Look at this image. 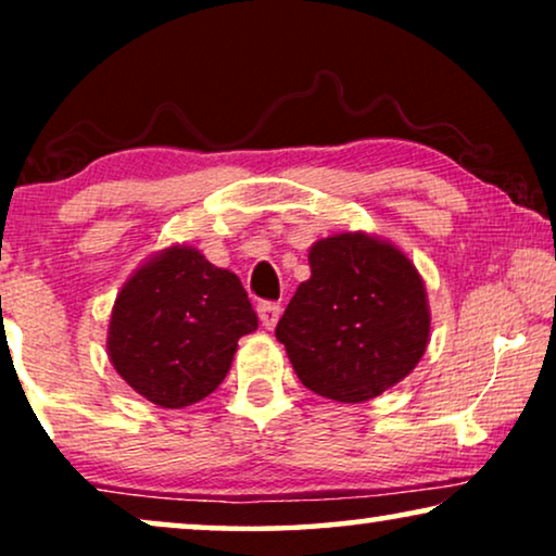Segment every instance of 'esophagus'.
I'll return each instance as SVG.
<instances>
[{"label":"esophagus","mask_w":556,"mask_h":556,"mask_svg":"<svg viewBox=\"0 0 556 556\" xmlns=\"http://www.w3.org/2000/svg\"><path fill=\"white\" fill-rule=\"evenodd\" d=\"M280 314H283V308H280V303H273V301L257 303V318H261V324H263L268 331L276 329Z\"/></svg>","instance_id":"obj_1"}]
</instances>
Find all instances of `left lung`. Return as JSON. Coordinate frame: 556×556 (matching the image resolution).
<instances>
[{
	"label": "left lung",
	"mask_w": 556,
	"mask_h": 556,
	"mask_svg": "<svg viewBox=\"0 0 556 556\" xmlns=\"http://www.w3.org/2000/svg\"><path fill=\"white\" fill-rule=\"evenodd\" d=\"M276 339L311 392L367 402L402 382L430 341V306L415 263L390 240L339 232L308 250Z\"/></svg>",
	"instance_id": "obj_1"
}]
</instances>
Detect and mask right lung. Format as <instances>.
<instances>
[{
    "label": "right lung",
    "mask_w": 556,
    "mask_h": 556,
    "mask_svg": "<svg viewBox=\"0 0 556 556\" xmlns=\"http://www.w3.org/2000/svg\"><path fill=\"white\" fill-rule=\"evenodd\" d=\"M255 329L240 278L192 245H172L143 261L118 291L105 346L134 392L179 409L217 390L238 339Z\"/></svg>",
    "instance_id": "add662e5"
}]
</instances>
